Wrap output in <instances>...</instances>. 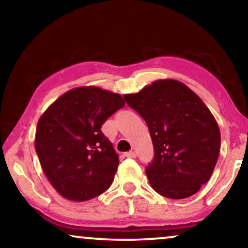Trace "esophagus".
Segmentation results:
<instances>
[{"instance_id":"34e87169","label":"esophagus","mask_w":248,"mask_h":248,"mask_svg":"<svg viewBox=\"0 0 248 248\" xmlns=\"http://www.w3.org/2000/svg\"><path fill=\"white\" fill-rule=\"evenodd\" d=\"M124 155L126 158H135L137 157V154H135L134 151H128V152H125Z\"/></svg>"}]
</instances>
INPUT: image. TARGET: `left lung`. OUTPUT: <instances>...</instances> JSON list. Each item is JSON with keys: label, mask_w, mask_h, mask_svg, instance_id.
<instances>
[{"label": "left lung", "mask_w": 248, "mask_h": 248, "mask_svg": "<svg viewBox=\"0 0 248 248\" xmlns=\"http://www.w3.org/2000/svg\"><path fill=\"white\" fill-rule=\"evenodd\" d=\"M147 123L155 157L145 174L165 198H188L211 177L220 151L216 118L198 94L179 81H155L138 93L124 94Z\"/></svg>", "instance_id": "obj_1"}]
</instances>
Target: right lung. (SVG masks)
<instances>
[{"instance_id":"obj_1","label":"right lung","mask_w":248,"mask_h":248,"mask_svg":"<svg viewBox=\"0 0 248 248\" xmlns=\"http://www.w3.org/2000/svg\"><path fill=\"white\" fill-rule=\"evenodd\" d=\"M124 105L118 93L79 87L57 98L40 116L36 152L47 179L63 198L87 201L110 186L118 155L100 128Z\"/></svg>"}]
</instances>
